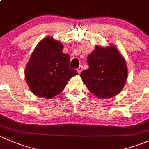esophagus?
Returning <instances> with one entry per match:
<instances>
[{
    "instance_id": "1",
    "label": "esophagus",
    "mask_w": 149,
    "mask_h": 149,
    "mask_svg": "<svg viewBox=\"0 0 149 149\" xmlns=\"http://www.w3.org/2000/svg\"><path fill=\"white\" fill-rule=\"evenodd\" d=\"M82 70H83V67L81 66V65H80V66H79V68H78V69H77V72L79 73V74H80L81 72L82 71Z\"/></svg>"
}]
</instances>
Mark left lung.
<instances>
[{
    "mask_svg": "<svg viewBox=\"0 0 149 149\" xmlns=\"http://www.w3.org/2000/svg\"><path fill=\"white\" fill-rule=\"evenodd\" d=\"M89 68L80 77L89 92L100 99L115 97L122 90L128 76L124 57L114 45H97L87 57Z\"/></svg>",
    "mask_w": 149,
    "mask_h": 149,
    "instance_id": "1",
    "label": "left lung"
}]
</instances>
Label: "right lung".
Instances as JSON below:
<instances>
[{
	"label": "right lung",
	"mask_w": 149,
	"mask_h": 149,
	"mask_svg": "<svg viewBox=\"0 0 149 149\" xmlns=\"http://www.w3.org/2000/svg\"><path fill=\"white\" fill-rule=\"evenodd\" d=\"M62 48L61 42L48 36L38 43L30 56L25 70V80L38 97L53 98L78 74L70 68V56L63 53Z\"/></svg>",
	"instance_id": "1"
}]
</instances>
